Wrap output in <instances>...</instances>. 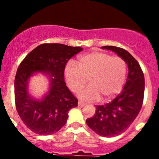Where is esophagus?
<instances>
[{
  "label": "esophagus",
  "mask_w": 159,
  "mask_h": 159,
  "mask_svg": "<svg viewBox=\"0 0 159 159\" xmlns=\"http://www.w3.org/2000/svg\"><path fill=\"white\" fill-rule=\"evenodd\" d=\"M78 105L80 107H84L86 105V103H85V102H82V101H79Z\"/></svg>",
  "instance_id": "34e87169"
}]
</instances>
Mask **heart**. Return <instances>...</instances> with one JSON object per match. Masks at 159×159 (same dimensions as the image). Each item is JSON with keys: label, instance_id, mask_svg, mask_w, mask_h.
Instances as JSON below:
<instances>
[{"label": "heart", "instance_id": "obj_1", "mask_svg": "<svg viewBox=\"0 0 159 159\" xmlns=\"http://www.w3.org/2000/svg\"><path fill=\"white\" fill-rule=\"evenodd\" d=\"M127 72V63L123 58L92 52L79 59L78 65L74 62L68 63L64 75L73 92H79L88 80L89 86L79 94L83 99L95 100L101 97L102 101H108L121 92Z\"/></svg>", "mask_w": 159, "mask_h": 159}]
</instances>
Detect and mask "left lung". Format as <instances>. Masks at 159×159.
I'll list each match as a JSON object with an SVG mask.
<instances>
[{
    "label": "left lung",
    "mask_w": 159,
    "mask_h": 159,
    "mask_svg": "<svg viewBox=\"0 0 159 159\" xmlns=\"http://www.w3.org/2000/svg\"><path fill=\"white\" fill-rule=\"evenodd\" d=\"M123 58L128 66V76L123 91L111 101L96 106L94 116L86 120L87 124L96 134L114 137L122 134L130 126L143 106L145 80L137 60L125 49L116 46H103Z\"/></svg>",
    "instance_id": "left-lung-1"
}]
</instances>
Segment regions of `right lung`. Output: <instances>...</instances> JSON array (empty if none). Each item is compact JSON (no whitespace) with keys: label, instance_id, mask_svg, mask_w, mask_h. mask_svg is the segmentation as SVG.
<instances>
[{"label":"right lung","instance_id":"right-lung-1","mask_svg":"<svg viewBox=\"0 0 159 159\" xmlns=\"http://www.w3.org/2000/svg\"><path fill=\"white\" fill-rule=\"evenodd\" d=\"M83 50L62 43H42L26 56L17 68L14 93L18 115L26 127L36 134H52L64 127L71 108L78 99L64 81L67 61ZM49 75L50 90L42 101L32 99L27 93V81L34 72Z\"/></svg>","mask_w":159,"mask_h":159}]
</instances>
